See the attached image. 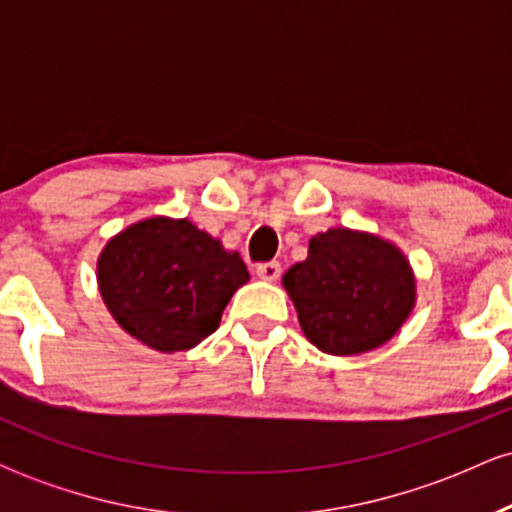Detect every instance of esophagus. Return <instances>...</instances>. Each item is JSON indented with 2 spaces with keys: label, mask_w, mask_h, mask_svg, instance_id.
Masks as SVG:
<instances>
[{
  "label": "esophagus",
  "mask_w": 512,
  "mask_h": 512,
  "mask_svg": "<svg viewBox=\"0 0 512 512\" xmlns=\"http://www.w3.org/2000/svg\"><path fill=\"white\" fill-rule=\"evenodd\" d=\"M255 272L262 281H276L281 276V264L279 262H262V264H257Z\"/></svg>",
  "instance_id": "esophagus-1"
}]
</instances>
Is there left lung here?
I'll list each match as a JSON object with an SVG mask.
<instances>
[{
	"label": "left lung",
	"instance_id": "8db88e82",
	"mask_svg": "<svg viewBox=\"0 0 512 512\" xmlns=\"http://www.w3.org/2000/svg\"><path fill=\"white\" fill-rule=\"evenodd\" d=\"M305 337L332 356L378 349L416 303V279L397 245L373 233L330 228L284 274Z\"/></svg>",
	"mask_w": 512,
	"mask_h": 512
}]
</instances>
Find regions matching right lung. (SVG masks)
Masks as SVG:
<instances>
[{
    "label": "right lung",
    "mask_w": 512,
    "mask_h": 512,
    "mask_svg": "<svg viewBox=\"0 0 512 512\" xmlns=\"http://www.w3.org/2000/svg\"><path fill=\"white\" fill-rule=\"evenodd\" d=\"M250 279L238 252L187 219L154 216L108 240L98 289L117 325L151 349L187 351L219 327L223 308Z\"/></svg>",
    "instance_id": "add662e5"
}]
</instances>
